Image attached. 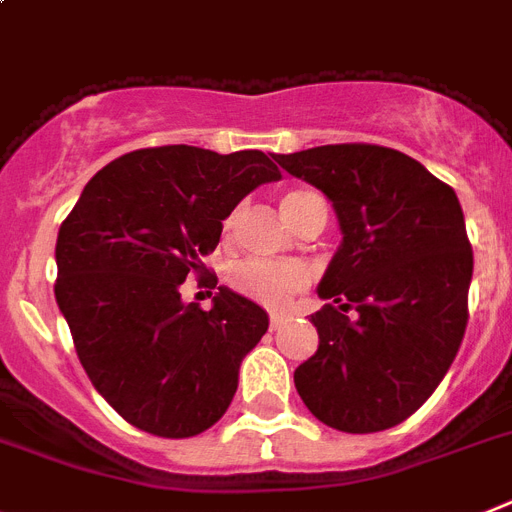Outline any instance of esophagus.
<instances>
[{"label":"esophagus","mask_w":512,"mask_h":512,"mask_svg":"<svg viewBox=\"0 0 512 512\" xmlns=\"http://www.w3.org/2000/svg\"><path fill=\"white\" fill-rule=\"evenodd\" d=\"M287 321H290L287 313H272V316H269V326H272V329H282Z\"/></svg>","instance_id":"34e87169"}]
</instances>
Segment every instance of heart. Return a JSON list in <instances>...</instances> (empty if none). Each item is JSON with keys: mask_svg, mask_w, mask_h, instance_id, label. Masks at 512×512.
<instances>
[{"mask_svg": "<svg viewBox=\"0 0 512 512\" xmlns=\"http://www.w3.org/2000/svg\"><path fill=\"white\" fill-rule=\"evenodd\" d=\"M313 191H290L282 196V214H290L292 209L313 199ZM233 287L243 292L246 298L256 300L269 308H282L290 300L292 292L308 282V272L300 264H272V261H243L233 269Z\"/></svg>", "mask_w": 512, "mask_h": 512, "instance_id": "heart-1", "label": "heart"}]
</instances>
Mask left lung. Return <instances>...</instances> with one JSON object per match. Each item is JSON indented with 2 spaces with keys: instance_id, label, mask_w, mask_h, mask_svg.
<instances>
[{
  "instance_id": "left-lung-1",
  "label": "left lung",
  "mask_w": 512,
  "mask_h": 512,
  "mask_svg": "<svg viewBox=\"0 0 512 512\" xmlns=\"http://www.w3.org/2000/svg\"><path fill=\"white\" fill-rule=\"evenodd\" d=\"M274 160L323 191L342 233L318 282L331 303L310 316L318 352L295 388L334 430H388L430 399L464 339L474 272L464 209L425 165L378 144Z\"/></svg>"
}]
</instances>
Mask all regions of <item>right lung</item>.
Instances as JSON below:
<instances>
[{
    "label": "right lung",
    "instance_id": "add662e5",
    "mask_svg": "<svg viewBox=\"0 0 512 512\" xmlns=\"http://www.w3.org/2000/svg\"><path fill=\"white\" fill-rule=\"evenodd\" d=\"M279 178L259 150H137L98 170L61 222L56 303L87 378L129 425L191 438L227 412L269 316L230 287L202 310L181 285L207 274L240 199Z\"/></svg>",
    "mask_w": 512,
    "mask_h": 512
}]
</instances>
